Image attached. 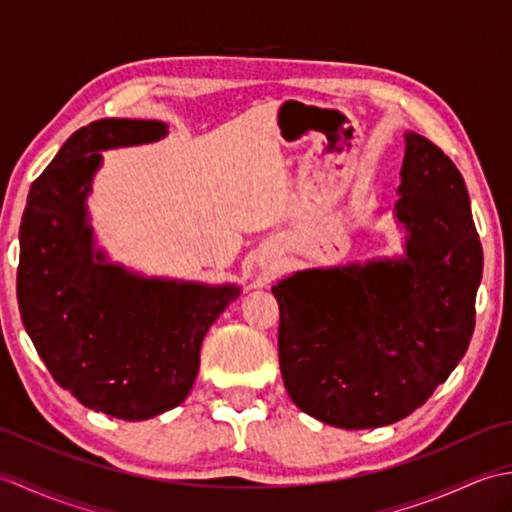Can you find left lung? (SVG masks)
I'll use <instances>...</instances> for the list:
<instances>
[{
	"mask_svg": "<svg viewBox=\"0 0 512 512\" xmlns=\"http://www.w3.org/2000/svg\"><path fill=\"white\" fill-rule=\"evenodd\" d=\"M396 220L405 255L312 268L273 286L279 367L292 402L341 429H374L422 407L475 330L482 244L458 167L405 134Z\"/></svg>",
	"mask_w": 512,
	"mask_h": 512,
	"instance_id": "1",
	"label": "left lung"
}]
</instances>
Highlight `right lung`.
I'll return each mask as SVG.
<instances>
[{
	"instance_id": "right-lung-1",
	"label": "right lung",
	"mask_w": 512,
	"mask_h": 512,
	"mask_svg": "<svg viewBox=\"0 0 512 512\" xmlns=\"http://www.w3.org/2000/svg\"><path fill=\"white\" fill-rule=\"evenodd\" d=\"M160 121L103 118L74 132L32 182L19 228L21 321L57 383L94 411L147 420L178 407L200 347L237 286L145 279L94 253L88 224L101 151L154 143Z\"/></svg>"
}]
</instances>
